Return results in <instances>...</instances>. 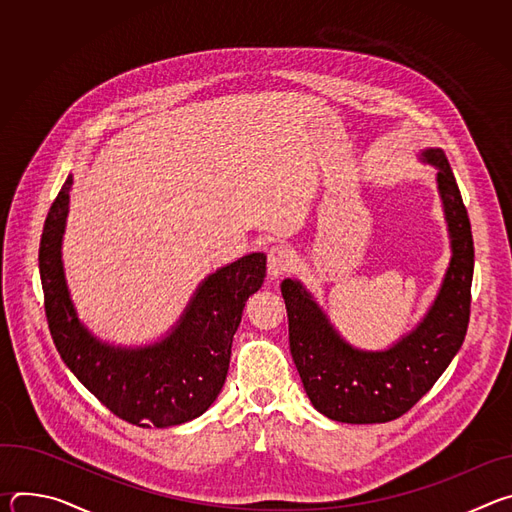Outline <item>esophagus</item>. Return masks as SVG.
I'll list each match as a JSON object with an SVG mask.
<instances>
[{"label":"esophagus","instance_id":"34e87169","mask_svg":"<svg viewBox=\"0 0 512 512\" xmlns=\"http://www.w3.org/2000/svg\"><path fill=\"white\" fill-rule=\"evenodd\" d=\"M291 265H294V253H291V249H287L285 245H273L269 249L267 273L271 275V279H279L281 275H285Z\"/></svg>","mask_w":512,"mask_h":512}]
</instances>
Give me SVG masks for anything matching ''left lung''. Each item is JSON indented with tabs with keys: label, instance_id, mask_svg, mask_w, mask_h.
<instances>
[{
	"label": "left lung",
	"instance_id": "1",
	"mask_svg": "<svg viewBox=\"0 0 512 512\" xmlns=\"http://www.w3.org/2000/svg\"><path fill=\"white\" fill-rule=\"evenodd\" d=\"M437 168L452 261L423 322L385 352H362L330 326L300 281L285 279L289 350L312 405L342 423H387L407 413L448 369L460 350L472 302L474 241L468 210L442 150L423 152Z\"/></svg>",
	"mask_w": 512,
	"mask_h": 512
}]
</instances>
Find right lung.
Masks as SVG:
<instances>
[{
  "label": "right lung",
  "mask_w": 512,
  "mask_h": 512,
  "mask_svg": "<svg viewBox=\"0 0 512 512\" xmlns=\"http://www.w3.org/2000/svg\"><path fill=\"white\" fill-rule=\"evenodd\" d=\"M70 184L68 176L48 210L38 255L56 350L75 377L131 425L170 427L202 415L225 385L243 308L265 279V255H245L208 275L166 340L148 348L103 344L79 322L64 283L60 241Z\"/></svg>",
  "instance_id": "add662e5"
}]
</instances>
